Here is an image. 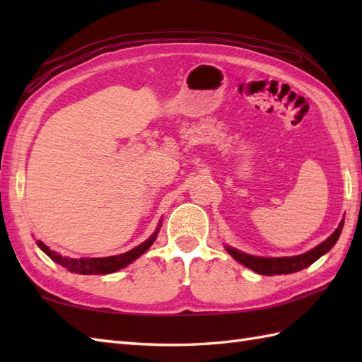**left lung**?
<instances>
[{"instance_id": "obj_1", "label": "left lung", "mask_w": 362, "mask_h": 362, "mask_svg": "<svg viewBox=\"0 0 362 362\" xmlns=\"http://www.w3.org/2000/svg\"><path fill=\"white\" fill-rule=\"evenodd\" d=\"M342 227H344V219L339 222L337 228L327 238L324 243H320L314 249L302 253V255H296V257H279V258L255 257V255H249V253L238 250V249L232 247V245L224 244V247L230 253V255H232L238 261V263H241L243 266L252 269L253 272L261 274V275H281V274L286 275V274L302 271V269L311 266L314 261H317L322 255H325L327 252L332 250L336 241L339 240Z\"/></svg>"}]
</instances>
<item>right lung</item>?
Segmentation results:
<instances>
[{"label": "right lung", "mask_w": 362, "mask_h": 362, "mask_svg": "<svg viewBox=\"0 0 362 362\" xmlns=\"http://www.w3.org/2000/svg\"><path fill=\"white\" fill-rule=\"evenodd\" d=\"M160 227H161V221L158 222L156 232H153L144 243H141L140 245H136V247H134L132 250L124 252V253H119V255H113V257H103V258H68V257H62L57 252L51 250L48 245H45L42 241H37V245L46 253V255H48L54 261V263L64 266L70 272L82 274V275H91V274L104 275V274L117 272V271H119V269L129 266L130 263H134L136 258H140L143 253L148 250L151 245L153 244V241L157 240V235L160 232Z\"/></svg>", "instance_id": "obj_1"}]
</instances>
